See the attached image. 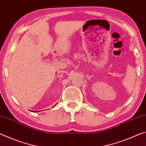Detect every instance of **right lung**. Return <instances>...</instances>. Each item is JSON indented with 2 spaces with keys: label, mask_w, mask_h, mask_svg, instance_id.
<instances>
[{
  "label": "right lung",
  "mask_w": 146,
  "mask_h": 146,
  "mask_svg": "<svg viewBox=\"0 0 146 146\" xmlns=\"http://www.w3.org/2000/svg\"><path fill=\"white\" fill-rule=\"evenodd\" d=\"M33 112H35V111H33Z\"/></svg>",
  "instance_id": "obj_1"
}]
</instances>
